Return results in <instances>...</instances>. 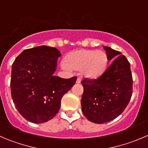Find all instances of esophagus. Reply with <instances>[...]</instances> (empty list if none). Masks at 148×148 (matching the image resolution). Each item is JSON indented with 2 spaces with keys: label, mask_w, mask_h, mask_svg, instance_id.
I'll return each mask as SVG.
<instances>
[{
  "label": "esophagus",
  "mask_w": 148,
  "mask_h": 148,
  "mask_svg": "<svg viewBox=\"0 0 148 148\" xmlns=\"http://www.w3.org/2000/svg\"><path fill=\"white\" fill-rule=\"evenodd\" d=\"M81 82V77H78V78H77V80H76V83H77V84H80Z\"/></svg>",
  "instance_id": "obj_1"
}]
</instances>
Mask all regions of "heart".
<instances>
[{
  "mask_svg": "<svg viewBox=\"0 0 148 148\" xmlns=\"http://www.w3.org/2000/svg\"><path fill=\"white\" fill-rule=\"evenodd\" d=\"M108 64L106 53L102 51L78 50L66 57L65 68L81 70L84 76L96 78L105 71Z\"/></svg>",
  "mask_w": 148,
  "mask_h": 148,
  "instance_id": "obj_1",
  "label": "heart"
}]
</instances>
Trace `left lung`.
Masks as SVG:
<instances>
[{
    "label": "left lung",
    "mask_w": 148,
    "mask_h": 148,
    "mask_svg": "<svg viewBox=\"0 0 148 148\" xmlns=\"http://www.w3.org/2000/svg\"><path fill=\"white\" fill-rule=\"evenodd\" d=\"M108 60H112L100 77L84 78L81 83L84 93L81 98L82 112L94 123H105L121 115L132 95L130 63L120 51L104 46Z\"/></svg>",
    "instance_id": "left-lung-1"
}]
</instances>
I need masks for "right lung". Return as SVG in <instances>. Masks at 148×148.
I'll return each mask as SVG.
<instances>
[{"label":"right lung","instance_id":"1","mask_svg":"<svg viewBox=\"0 0 148 148\" xmlns=\"http://www.w3.org/2000/svg\"><path fill=\"white\" fill-rule=\"evenodd\" d=\"M60 55L56 48L37 46L24 50L12 64V97L28 121L41 123L53 119L64 94L75 84L76 77L64 79L54 75Z\"/></svg>","mask_w":148,"mask_h":148}]
</instances>
